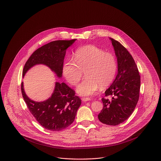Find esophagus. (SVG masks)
Instances as JSON below:
<instances>
[{
	"mask_svg": "<svg viewBox=\"0 0 161 161\" xmlns=\"http://www.w3.org/2000/svg\"><path fill=\"white\" fill-rule=\"evenodd\" d=\"M82 100L84 102H86V101H90L91 99L89 98V97H83V98H82Z\"/></svg>",
	"mask_w": 161,
	"mask_h": 161,
	"instance_id": "34e87169",
	"label": "esophagus"
}]
</instances>
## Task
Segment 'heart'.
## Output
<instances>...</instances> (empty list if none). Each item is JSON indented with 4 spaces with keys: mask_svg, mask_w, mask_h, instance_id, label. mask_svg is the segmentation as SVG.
Here are the masks:
<instances>
[{
    "mask_svg": "<svg viewBox=\"0 0 161 161\" xmlns=\"http://www.w3.org/2000/svg\"><path fill=\"white\" fill-rule=\"evenodd\" d=\"M117 70L115 55L97 46L88 45L79 48L73 60L65 62L62 73L66 81L76 86L85 73L86 79L77 87V93L82 97L95 94L99 86L104 88L114 80Z\"/></svg>",
    "mask_w": 161,
    "mask_h": 161,
    "instance_id": "heart-1",
    "label": "heart"
}]
</instances>
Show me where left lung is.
<instances>
[{
    "label": "left lung",
    "mask_w": 161,
    "mask_h": 161,
    "mask_svg": "<svg viewBox=\"0 0 161 161\" xmlns=\"http://www.w3.org/2000/svg\"><path fill=\"white\" fill-rule=\"evenodd\" d=\"M118 62V74L102 98L103 108L97 115L107 125L116 126L132 114L139 98L140 76L137 66L128 50L118 41L110 38Z\"/></svg>",
    "instance_id": "1"
}]
</instances>
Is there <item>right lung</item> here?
Masks as SVG:
<instances>
[{
  "mask_svg": "<svg viewBox=\"0 0 161 161\" xmlns=\"http://www.w3.org/2000/svg\"><path fill=\"white\" fill-rule=\"evenodd\" d=\"M75 40L54 41L36 49L24 66L23 77L30 68L38 64L47 66L58 77H61L66 49ZM21 92L33 116L44 128L51 131H60L71 125L81 104V99L75 96V91L64 82H55L52 96L42 102H36L28 97L24 92L23 82Z\"/></svg>",
  "mask_w": 161,
  "mask_h": 161,
  "instance_id": "add662e5",
  "label": "right lung"
}]
</instances>
